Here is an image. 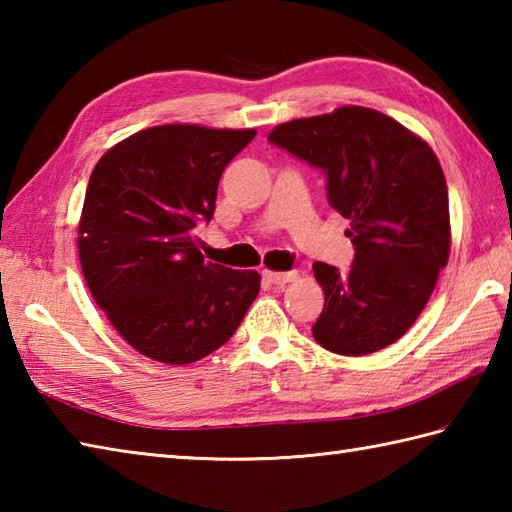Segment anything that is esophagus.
I'll return each instance as SVG.
<instances>
[{
    "label": "esophagus",
    "mask_w": 512,
    "mask_h": 512,
    "mask_svg": "<svg viewBox=\"0 0 512 512\" xmlns=\"http://www.w3.org/2000/svg\"><path fill=\"white\" fill-rule=\"evenodd\" d=\"M264 277L273 284H286V282H293V279L297 277V270H288V273H277V270L273 273V270H264Z\"/></svg>",
    "instance_id": "esophagus-1"
}]
</instances>
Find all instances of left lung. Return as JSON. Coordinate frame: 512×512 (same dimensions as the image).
<instances>
[{
  "label": "left lung",
  "mask_w": 512,
  "mask_h": 512,
  "mask_svg": "<svg viewBox=\"0 0 512 512\" xmlns=\"http://www.w3.org/2000/svg\"><path fill=\"white\" fill-rule=\"evenodd\" d=\"M268 142L326 175L328 204L350 219L346 273L315 262L326 302L319 346L368 355L415 324L448 262V188L430 146L393 117L362 106L279 124Z\"/></svg>",
  "instance_id": "left-lung-1"
}]
</instances>
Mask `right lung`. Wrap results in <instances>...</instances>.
<instances>
[{"label": "right lung", "instance_id": "right-lung-1", "mask_svg": "<svg viewBox=\"0 0 512 512\" xmlns=\"http://www.w3.org/2000/svg\"><path fill=\"white\" fill-rule=\"evenodd\" d=\"M255 130L166 124L99 159L79 219V262L110 324L155 362L193 364L224 346L259 293V273L204 262L195 230L219 177Z\"/></svg>", "mask_w": 512, "mask_h": 512}]
</instances>
